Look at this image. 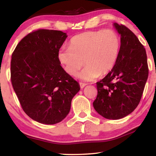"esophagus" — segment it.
<instances>
[{
	"label": "esophagus",
	"instance_id": "34e87169",
	"mask_svg": "<svg viewBox=\"0 0 156 156\" xmlns=\"http://www.w3.org/2000/svg\"><path fill=\"white\" fill-rule=\"evenodd\" d=\"M86 85H87V84H84V83H82V82H80V87L81 88H83Z\"/></svg>",
	"mask_w": 156,
	"mask_h": 156
}]
</instances>
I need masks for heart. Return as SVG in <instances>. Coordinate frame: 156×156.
Returning <instances> with one entry per match:
<instances>
[{
  "label": "heart",
  "mask_w": 156,
  "mask_h": 156,
  "mask_svg": "<svg viewBox=\"0 0 156 156\" xmlns=\"http://www.w3.org/2000/svg\"><path fill=\"white\" fill-rule=\"evenodd\" d=\"M120 39L111 29L87 31L73 37L69 48L59 51V61L66 72L75 76L82 66L87 65L79 74L82 80L92 81L110 72L117 62Z\"/></svg>",
  "instance_id": "1"
}]
</instances>
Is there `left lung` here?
Returning a JSON list of instances; mask_svg holds the SVG:
<instances>
[{
	"instance_id": "1",
	"label": "left lung",
	"mask_w": 156,
	"mask_h": 156,
	"mask_svg": "<svg viewBox=\"0 0 156 156\" xmlns=\"http://www.w3.org/2000/svg\"><path fill=\"white\" fill-rule=\"evenodd\" d=\"M121 35V47L112 70L97 82L98 94L93 107L108 119L123 118L138 106L146 83L149 69L144 46L124 25L114 23Z\"/></svg>"
}]
</instances>
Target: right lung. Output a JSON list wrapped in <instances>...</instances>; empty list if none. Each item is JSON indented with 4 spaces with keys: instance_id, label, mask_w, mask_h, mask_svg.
I'll list each match as a JSON object with an SVG mask.
<instances>
[{
    "instance_id": "right-lung-1",
    "label": "right lung",
    "mask_w": 156,
    "mask_h": 156,
    "mask_svg": "<svg viewBox=\"0 0 156 156\" xmlns=\"http://www.w3.org/2000/svg\"><path fill=\"white\" fill-rule=\"evenodd\" d=\"M66 37L61 31L37 29L23 37L12 52L13 89L23 110L40 123L62 121L80 89L60 66L58 53Z\"/></svg>"
}]
</instances>
